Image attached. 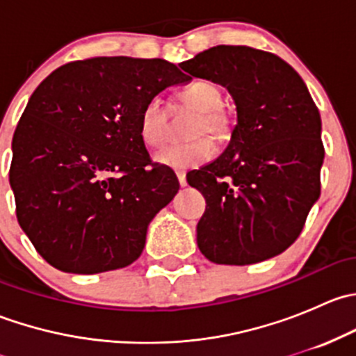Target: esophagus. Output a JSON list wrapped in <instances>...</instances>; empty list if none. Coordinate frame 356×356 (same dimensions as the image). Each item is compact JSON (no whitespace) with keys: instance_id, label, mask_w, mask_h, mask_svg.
I'll list each match as a JSON object with an SVG mask.
<instances>
[{"instance_id":"obj_1","label":"esophagus","mask_w":356,"mask_h":356,"mask_svg":"<svg viewBox=\"0 0 356 356\" xmlns=\"http://www.w3.org/2000/svg\"><path fill=\"white\" fill-rule=\"evenodd\" d=\"M175 174H177L179 184H181L182 188H184V186H188V179H186V172H182V170H177V172H175Z\"/></svg>"}]
</instances>
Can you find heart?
Returning <instances> with one entry per match:
<instances>
[{
	"label": "heart",
	"instance_id": "heart-1",
	"mask_svg": "<svg viewBox=\"0 0 356 356\" xmlns=\"http://www.w3.org/2000/svg\"><path fill=\"white\" fill-rule=\"evenodd\" d=\"M179 102L188 105L189 108L200 111V117L195 120L191 136L210 134L215 139L227 138L231 132V117L222 108V92L213 82L195 81L182 88L177 92ZM139 136L143 143L149 148H158L167 138V111L160 98H152L143 106L139 115ZM213 156V145L207 136L182 143V145L165 146L155 155V160L163 167L184 168L200 167L204 161Z\"/></svg>",
	"mask_w": 356,
	"mask_h": 356
}]
</instances>
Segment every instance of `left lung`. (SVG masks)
<instances>
[{
  "mask_svg": "<svg viewBox=\"0 0 356 356\" xmlns=\"http://www.w3.org/2000/svg\"><path fill=\"white\" fill-rule=\"evenodd\" d=\"M188 77L227 88L238 124L225 152L188 175L207 210L196 227L213 264L250 265L282 253L321 196V113L293 67L250 46H215L181 63Z\"/></svg>",
  "mask_w": 356,
  "mask_h": 356,
  "instance_id": "1",
  "label": "left lung"
}]
</instances>
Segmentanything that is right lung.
I'll use <instances>...</instances> for the list:
<instances>
[{
	"instance_id": "obj_1",
	"label": "right lung",
	"mask_w": 356,
	"mask_h": 356,
	"mask_svg": "<svg viewBox=\"0 0 356 356\" xmlns=\"http://www.w3.org/2000/svg\"><path fill=\"white\" fill-rule=\"evenodd\" d=\"M191 81L174 63L98 56L56 68L29 98L12 141L17 218L55 268L99 274L138 260L153 217L179 191L149 160L143 106Z\"/></svg>"
}]
</instances>
